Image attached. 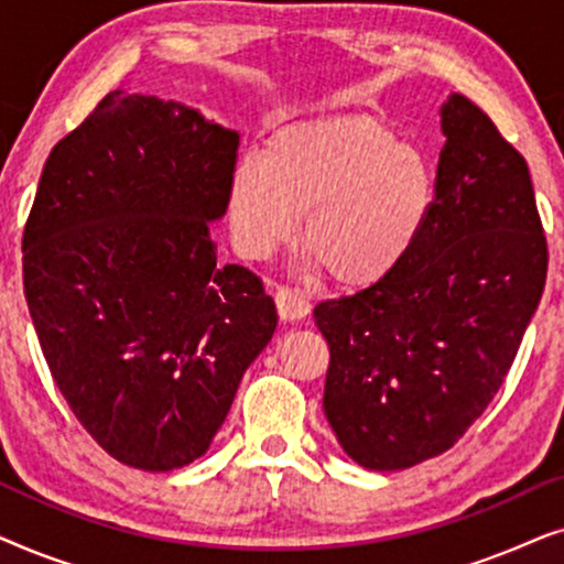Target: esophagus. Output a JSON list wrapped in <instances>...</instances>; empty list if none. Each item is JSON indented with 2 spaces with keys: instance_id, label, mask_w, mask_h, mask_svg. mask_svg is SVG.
<instances>
[{
  "instance_id": "obj_1",
  "label": "esophagus",
  "mask_w": 564,
  "mask_h": 564,
  "mask_svg": "<svg viewBox=\"0 0 564 564\" xmlns=\"http://www.w3.org/2000/svg\"><path fill=\"white\" fill-rule=\"evenodd\" d=\"M276 311L284 321H297V318H305L307 313H311V300L303 290L297 288H280L276 290Z\"/></svg>"
}]
</instances>
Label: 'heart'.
<instances>
[{"label":"heart","instance_id":"heart-1","mask_svg":"<svg viewBox=\"0 0 564 564\" xmlns=\"http://www.w3.org/2000/svg\"><path fill=\"white\" fill-rule=\"evenodd\" d=\"M436 182L421 151L369 118L300 122L269 138L264 156L238 161L230 228L249 259L303 243L330 280L369 288L408 257L426 226Z\"/></svg>","mask_w":564,"mask_h":564}]
</instances>
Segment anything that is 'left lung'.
Returning a JSON list of instances; mask_svg holds the SVG:
<instances>
[{"label":"left lung","instance_id":"left-lung-1","mask_svg":"<svg viewBox=\"0 0 564 564\" xmlns=\"http://www.w3.org/2000/svg\"><path fill=\"white\" fill-rule=\"evenodd\" d=\"M436 197L408 257L357 295L315 305L330 361L323 408L367 469L438 457L511 369L546 280L527 159L467 97L442 107Z\"/></svg>","mask_w":564,"mask_h":564}]
</instances>
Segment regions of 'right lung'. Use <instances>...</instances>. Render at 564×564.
<instances>
[{
    "mask_svg": "<svg viewBox=\"0 0 564 564\" xmlns=\"http://www.w3.org/2000/svg\"><path fill=\"white\" fill-rule=\"evenodd\" d=\"M236 130L115 89L53 145L22 234L43 357L76 419L122 465L207 452L276 328L251 269L218 264Z\"/></svg>",
    "mask_w": 564,
    "mask_h": 564,
    "instance_id": "right-lung-1",
    "label": "right lung"
}]
</instances>
